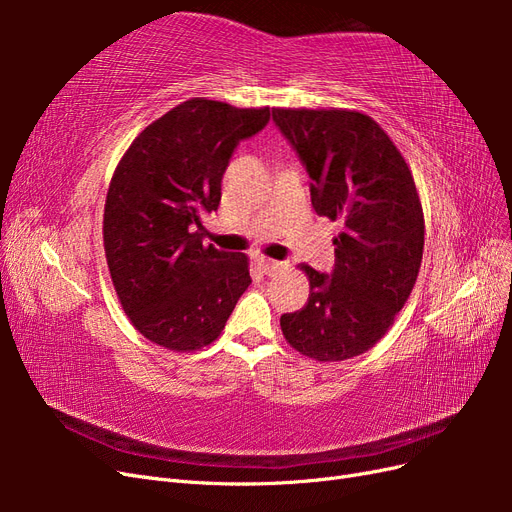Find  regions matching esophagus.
<instances>
[{"instance_id": "obj_1", "label": "esophagus", "mask_w": 512, "mask_h": 512, "mask_svg": "<svg viewBox=\"0 0 512 512\" xmlns=\"http://www.w3.org/2000/svg\"><path fill=\"white\" fill-rule=\"evenodd\" d=\"M258 269L265 275H275L277 271H282L286 265L280 260H271V258H258Z\"/></svg>"}]
</instances>
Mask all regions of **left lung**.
Returning a JSON list of instances; mask_svg holds the SVG:
<instances>
[{"label": "left lung", "mask_w": 512, "mask_h": 512, "mask_svg": "<svg viewBox=\"0 0 512 512\" xmlns=\"http://www.w3.org/2000/svg\"><path fill=\"white\" fill-rule=\"evenodd\" d=\"M297 149L318 215L342 222L331 277L299 265L309 299L280 327L299 354L346 361L374 348L406 305L423 260L425 218L412 170L380 123L350 108H273Z\"/></svg>", "instance_id": "8db88e82"}]
</instances>
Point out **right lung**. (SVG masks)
Returning <instances> with one entry per match:
<instances>
[{
	"instance_id": "1",
	"label": "right lung",
	"mask_w": 512,
	"mask_h": 512,
	"mask_svg": "<svg viewBox=\"0 0 512 512\" xmlns=\"http://www.w3.org/2000/svg\"><path fill=\"white\" fill-rule=\"evenodd\" d=\"M269 106L192 98L170 108L123 153L104 205L108 273L132 327L173 352L220 337L252 284L250 258L203 245L200 215L218 209L222 175Z\"/></svg>"
}]
</instances>
